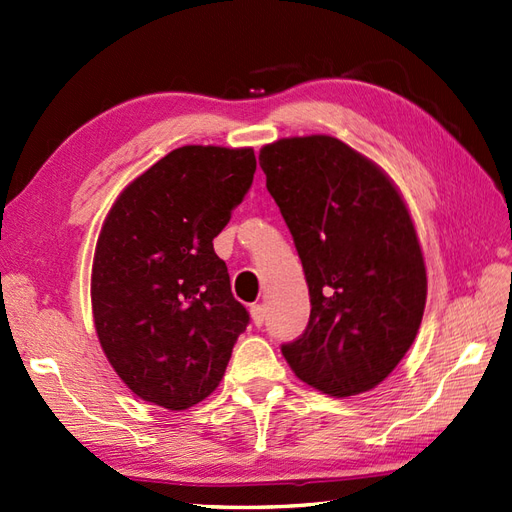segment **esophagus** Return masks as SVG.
I'll return each instance as SVG.
<instances>
[{"label":"esophagus","mask_w":512,"mask_h":512,"mask_svg":"<svg viewBox=\"0 0 512 512\" xmlns=\"http://www.w3.org/2000/svg\"><path fill=\"white\" fill-rule=\"evenodd\" d=\"M251 317L255 326H264L266 321V306L264 304H253L251 306Z\"/></svg>","instance_id":"esophagus-1"}]
</instances>
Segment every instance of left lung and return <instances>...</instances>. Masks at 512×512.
I'll return each instance as SVG.
<instances>
[{
    "label": "left lung",
    "mask_w": 512,
    "mask_h": 512,
    "mask_svg": "<svg viewBox=\"0 0 512 512\" xmlns=\"http://www.w3.org/2000/svg\"><path fill=\"white\" fill-rule=\"evenodd\" d=\"M259 165L311 296L309 326L281 352L330 397L367 392L407 354L425 313L427 270L405 201L373 160L328 135L264 145Z\"/></svg>",
    "instance_id": "1"
}]
</instances>
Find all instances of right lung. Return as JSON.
<instances>
[{
  "label": "right lung",
  "instance_id": "obj_1",
  "mask_svg": "<svg viewBox=\"0 0 512 512\" xmlns=\"http://www.w3.org/2000/svg\"><path fill=\"white\" fill-rule=\"evenodd\" d=\"M253 148L184 145L130 182L100 229L92 311L139 399L182 412L216 390L248 326L212 240L253 184Z\"/></svg>",
  "mask_w": 512,
  "mask_h": 512
}]
</instances>
